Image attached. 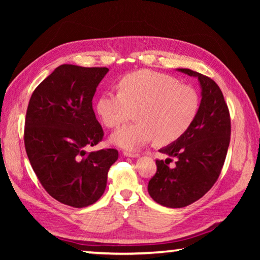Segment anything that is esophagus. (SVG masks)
I'll return each mask as SVG.
<instances>
[{"label":"esophagus","mask_w":260,"mask_h":260,"mask_svg":"<svg viewBox=\"0 0 260 260\" xmlns=\"http://www.w3.org/2000/svg\"><path fill=\"white\" fill-rule=\"evenodd\" d=\"M124 156H126V157H131V158H138L140 155H139V153H135V152L124 151Z\"/></svg>","instance_id":"34e87169"}]
</instances>
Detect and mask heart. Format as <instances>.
Here are the masks:
<instances>
[{
	"mask_svg": "<svg viewBox=\"0 0 260 260\" xmlns=\"http://www.w3.org/2000/svg\"><path fill=\"white\" fill-rule=\"evenodd\" d=\"M118 88L119 93L100 96L96 111L110 128L124 124L135 111L138 121L110 138L114 146L126 150H139L152 139L158 144L174 142L189 129L199 112L196 90L169 74L140 70L122 77Z\"/></svg>",
	"mask_w": 260,
	"mask_h": 260,
	"instance_id": "b5f03b06",
	"label": "heart"
}]
</instances>
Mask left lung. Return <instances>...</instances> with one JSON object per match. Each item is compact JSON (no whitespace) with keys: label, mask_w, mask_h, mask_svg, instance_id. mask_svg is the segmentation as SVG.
<instances>
[{"label":"left lung","mask_w":260,"mask_h":260,"mask_svg":"<svg viewBox=\"0 0 260 260\" xmlns=\"http://www.w3.org/2000/svg\"><path fill=\"white\" fill-rule=\"evenodd\" d=\"M197 78L201 103L195 120L181 138L159 152L169 156L157 160V172L149 181L151 199L166 208H184L200 200L219 178L231 140V118L219 86L212 79L189 69H177ZM172 156L176 166L170 168Z\"/></svg>","instance_id":"obj_1"}]
</instances>
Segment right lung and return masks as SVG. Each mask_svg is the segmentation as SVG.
<instances>
[{
  "label": "right lung",
  "instance_id": "obj_1",
  "mask_svg": "<svg viewBox=\"0 0 260 260\" xmlns=\"http://www.w3.org/2000/svg\"><path fill=\"white\" fill-rule=\"evenodd\" d=\"M107 68L63 64L30 96L24 142L39 181L51 197L73 208H86L103 195L116 149L87 153L103 138L93 98Z\"/></svg>",
  "mask_w": 260,
  "mask_h": 260
}]
</instances>
